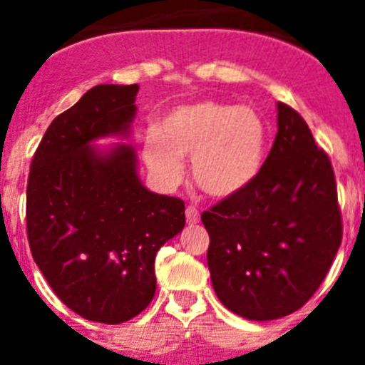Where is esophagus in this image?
<instances>
[{
  "label": "esophagus",
  "mask_w": 365,
  "mask_h": 365,
  "mask_svg": "<svg viewBox=\"0 0 365 365\" xmlns=\"http://www.w3.org/2000/svg\"><path fill=\"white\" fill-rule=\"evenodd\" d=\"M186 221H188V225H195V222H199V210L193 205L186 206Z\"/></svg>",
  "instance_id": "34e87169"
}]
</instances>
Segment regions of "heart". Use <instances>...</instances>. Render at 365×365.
Instances as JSON below:
<instances>
[{"mask_svg": "<svg viewBox=\"0 0 365 365\" xmlns=\"http://www.w3.org/2000/svg\"><path fill=\"white\" fill-rule=\"evenodd\" d=\"M269 125L252 106L201 100L168 113L159 131L144 138L143 157L164 185L185 173L192 155V177L210 197H234L252 185L265 160Z\"/></svg>", "mask_w": 365, "mask_h": 365, "instance_id": "1", "label": "heart"}]
</instances>
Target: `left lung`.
<instances>
[{
	"label": "left lung",
	"instance_id": "obj_1",
	"mask_svg": "<svg viewBox=\"0 0 365 365\" xmlns=\"http://www.w3.org/2000/svg\"><path fill=\"white\" fill-rule=\"evenodd\" d=\"M208 269L228 311L276 320L303 307L341 243L336 180L307 122L278 102V133L252 185L202 212Z\"/></svg>",
	"mask_w": 365,
	"mask_h": 365
}]
</instances>
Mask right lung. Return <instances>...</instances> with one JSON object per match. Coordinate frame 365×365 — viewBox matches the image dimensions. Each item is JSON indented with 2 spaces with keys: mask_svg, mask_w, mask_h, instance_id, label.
Returning a JSON list of instances; mask_svg holds the SVG:
<instances>
[{
  "mask_svg": "<svg viewBox=\"0 0 365 365\" xmlns=\"http://www.w3.org/2000/svg\"><path fill=\"white\" fill-rule=\"evenodd\" d=\"M138 86H95L58 115L32 157L27 237L41 274L71 311L122 324L153 299L155 256L185 228V201L144 188L128 144Z\"/></svg>",
  "mask_w": 365,
  "mask_h": 365,
  "instance_id": "right-lung-1",
  "label": "right lung"
}]
</instances>
